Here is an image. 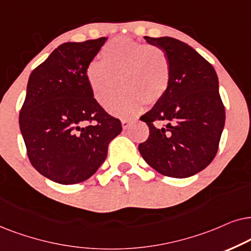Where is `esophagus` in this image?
<instances>
[{
    "mask_svg": "<svg viewBox=\"0 0 251 251\" xmlns=\"http://www.w3.org/2000/svg\"><path fill=\"white\" fill-rule=\"evenodd\" d=\"M129 124H131V119H129V118H123L122 119V126H123L124 129L128 128Z\"/></svg>",
    "mask_w": 251,
    "mask_h": 251,
    "instance_id": "34e87169",
    "label": "esophagus"
}]
</instances>
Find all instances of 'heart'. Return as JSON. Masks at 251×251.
I'll return each instance as SVG.
<instances>
[{
  "label": "heart",
  "mask_w": 251,
  "mask_h": 251,
  "mask_svg": "<svg viewBox=\"0 0 251 251\" xmlns=\"http://www.w3.org/2000/svg\"><path fill=\"white\" fill-rule=\"evenodd\" d=\"M100 58L101 62L87 66L86 79L101 105L108 104L120 83L124 91L108 106L112 115L131 116L145 103L159 101L168 91L171 66L168 55L158 47L120 36L103 47Z\"/></svg>",
  "instance_id": "obj_1"
}]
</instances>
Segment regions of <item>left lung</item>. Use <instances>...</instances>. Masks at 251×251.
Returning a JSON list of instances; mask_svg holds the SVG:
<instances>
[{"label":"left lung","instance_id":"8db88e82","mask_svg":"<svg viewBox=\"0 0 251 251\" xmlns=\"http://www.w3.org/2000/svg\"><path fill=\"white\" fill-rule=\"evenodd\" d=\"M145 39L168 55L171 79L164 96L140 118L149 136L139 151L160 175L188 178L205 169L218 151L225 125L218 76L187 43L169 36Z\"/></svg>","mask_w":251,"mask_h":251}]
</instances>
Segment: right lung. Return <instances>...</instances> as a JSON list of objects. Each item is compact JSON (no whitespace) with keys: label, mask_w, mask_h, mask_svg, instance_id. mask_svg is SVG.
I'll return each instance as SVG.
<instances>
[{"label":"right lung","mask_w":251,"mask_h":251,"mask_svg":"<svg viewBox=\"0 0 251 251\" xmlns=\"http://www.w3.org/2000/svg\"><path fill=\"white\" fill-rule=\"evenodd\" d=\"M106 38L65 42L33 70L19 127L29 162L52 181L73 185L98 171L122 123L94 99L86 69Z\"/></svg>","instance_id":"add662e5"}]
</instances>
